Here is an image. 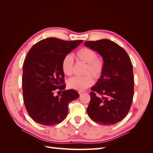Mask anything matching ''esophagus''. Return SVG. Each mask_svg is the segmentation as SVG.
<instances>
[{"label": "esophagus", "mask_w": 153, "mask_h": 153, "mask_svg": "<svg viewBox=\"0 0 153 153\" xmlns=\"http://www.w3.org/2000/svg\"><path fill=\"white\" fill-rule=\"evenodd\" d=\"M84 92V91H78V93H79V94H82V92Z\"/></svg>", "instance_id": "1"}]
</instances>
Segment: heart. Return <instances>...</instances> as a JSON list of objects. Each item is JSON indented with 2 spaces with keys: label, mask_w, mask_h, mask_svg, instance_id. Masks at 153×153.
Instances as JSON below:
<instances>
[{
  "label": "heart",
  "mask_w": 153,
  "mask_h": 153,
  "mask_svg": "<svg viewBox=\"0 0 153 153\" xmlns=\"http://www.w3.org/2000/svg\"><path fill=\"white\" fill-rule=\"evenodd\" d=\"M78 61L85 63L84 76H74L68 80L67 84L71 89L84 91L94 83L93 76L98 80L102 76L105 71V64L103 58L97 57L94 50L89 48H82L76 53ZM61 67L62 71L66 75L70 76L73 73L74 60L70 54H67L62 59Z\"/></svg>",
  "instance_id": "heart-1"
}]
</instances>
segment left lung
I'll list each match as a JSON object with an SVG mask.
<instances>
[{
    "mask_svg": "<svg viewBox=\"0 0 153 153\" xmlns=\"http://www.w3.org/2000/svg\"><path fill=\"white\" fill-rule=\"evenodd\" d=\"M85 46L98 52L103 59L105 71L91 87L87 112L94 122L112 125L128 114L134 94L133 66L127 52L109 39L86 41Z\"/></svg>",
    "mask_w": 153,
    "mask_h": 153,
    "instance_id": "obj_1",
    "label": "left lung"
}]
</instances>
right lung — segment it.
Returning a JSON list of instances; mask_svg holds the SVG:
<instances>
[{
  "label": "right lung",
  "mask_w": 153,
  "mask_h": 153,
  "mask_svg": "<svg viewBox=\"0 0 153 153\" xmlns=\"http://www.w3.org/2000/svg\"><path fill=\"white\" fill-rule=\"evenodd\" d=\"M82 43V40L48 38L32 46L27 53L23 66L24 102L36 123L45 126L61 123L68 115V104L80 96L75 90H64L61 63L63 57ZM57 90L63 92L55 96Z\"/></svg>",
  "instance_id": "add662e5"
}]
</instances>
